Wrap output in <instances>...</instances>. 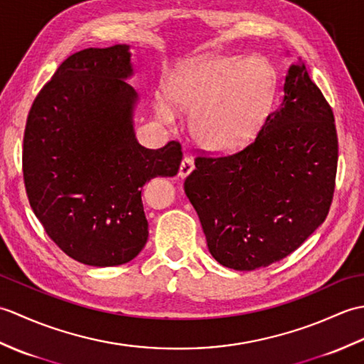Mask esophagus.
I'll list each match as a JSON object with an SVG mask.
<instances>
[{"label": "esophagus", "mask_w": 364, "mask_h": 364, "mask_svg": "<svg viewBox=\"0 0 364 364\" xmlns=\"http://www.w3.org/2000/svg\"><path fill=\"white\" fill-rule=\"evenodd\" d=\"M192 168H194V161H192V159L188 158V156H184V158L181 159L180 168H178V176H180V178L188 176V175L192 172Z\"/></svg>", "instance_id": "34e87169"}]
</instances>
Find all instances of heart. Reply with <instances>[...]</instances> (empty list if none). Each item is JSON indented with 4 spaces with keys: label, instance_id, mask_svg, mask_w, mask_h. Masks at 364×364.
<instances>
[{
    "label": "heart",
    "instance_id": "b5f03b06",
    "mask_svg": "<svg viewBox=\"0 0 364 364\" xmlns=\"http://www.w3.org/2000/svg\"><path fill=\"white\" fill-rule=\"evenodd\" d=\"M274 95V75L258 56L198 58L184 63L166 82L158 102L161 122L191 115L189 133L200 149L233 153L258 133Z\"/></svg>",
    "mask_w": 364,
    "mask_h": 364
}]
</instances>
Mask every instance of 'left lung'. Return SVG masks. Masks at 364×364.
<instances>
[{"label": "left lung", "mask_w": 364, "mask_h": 364, "mask_svg": "<svg viewBox=\"0 0 364 364\" xmlns=\"http://www.w3.org/2000/svg\"><path fill=\"white\" fill-rule=\"evenodd\" d=\"M336 167L333 111L305 65L292 64L257 137L233 154L197 156L184 192L214 259L255 270L288 257L326 220Z\"/></svg>", "instance_id": "obj_1"}]
</instances>
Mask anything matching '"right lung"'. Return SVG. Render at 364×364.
<instances>
[{"label":"right lung","mask_w":364,"mask_h":364,"mask_svg":"<svg viewBox=\"0 0 364 364\" xmlns=\"http://www.w3.org/2000/svg\"><path fill=\"white\" fill-rule=\"evenodd\" d=\"M128 45L68 56L38 92L23 137V178L36 218L68 257L109 267L136 258L149 239L142 188L173 176L181 145L137 142Z\"/></svg>","instance_id":"obj_1"}]
</instances>
